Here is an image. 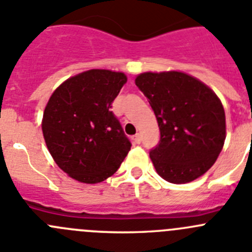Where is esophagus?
I'll use <instances>...</instances> for the list:
<instances>
[{
    "mask_svg": "<svg viewBox=\"0 0 252 252\" xmlns=\"http://www.w3.org/2000/svg\"><path fill=\"white\" fill-rule=\"evenodd\" d=\"M133 140L135 144H140V143H142V135H140V134H135L133 138Z\"/></svg>",
    "mask_w": 252,
    "mask_h": 252,
    "instance_id": "1",
    "label": "esophagus"
}]
</instances>
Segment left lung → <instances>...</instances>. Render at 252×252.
I'll return each mask as SVG.
<instances>
[{
  "label": "left lung",
  "mask_w": 252,
  "mask_h": 252,
  "mask_svg": "<svg viewBox=\"0 0 252 252\" xmlns=\"http://www.w3.org/2000/svg\"><path fill=\"white\" fill-rule=\"evenodd\" d=\"M135 84L158 121L160 140L150 149L164 180L185 184L213 166L225 142L221 102L208 86L183 72L142 73Z\"/></svg>",
  "instance_id": "8db88e82"
}]
</instances>
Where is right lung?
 <instances>
[{"instance_id": "1", "label": "right lung", "mask_w": 252, "mask_h": 252, "mask_svg": "<svg viewBox=\"0 0 252 252\" xmlns=\"http://www.w3.org/2000/svg\"><path fill=\"white\" fill-rule=\"evenodd\" d=\"M126 83L124 73L91 69L63 82L49 98L42 131L56 164L87 184L118 170L131 147L110 110Z\"/></svg>"}]
</instances>
